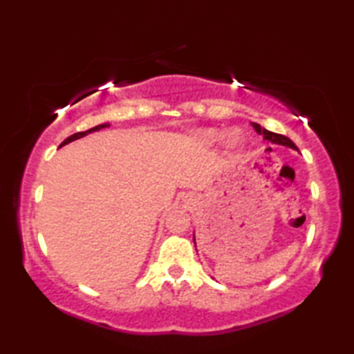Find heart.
Returning <instances> with one entry per match:
<instances>
[{"label": "heart", "instance_id": "1", "mask_svg": "<svg viewBox=\"0 0 354 354\" xmlns=\"http://www.w3.org/2000/svg\"><path fill=\"white\" fill-rule=\"evenodd\" d=\"M199 138L207 142V145H214V142L221 141L223 137H225V132L221 131V129H202L199 131ZM227 146L230 149H234L237 146H240V142H242V133H240V131L237 129H232L227 133Z\"/></svg>", "mask_w": 354, "mask_h": 354}]
</instances>
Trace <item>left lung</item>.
Masks as SVG:
<instances>
[{
	"mask_svg": "<svg viewBox=\"0 0 354 354\" xmlns=\"http://www.w3.org/2000/svg\"><path fill=\"white\" fill-rule=\"evenodd\" d=\"M252 126H254L255 131H257L260 135H263V138H265L266 141H270L272 145H280V146H286V147H290L293 150H297V146L293 145V141L288 137H284V135L270 132L268 129H263V127L257 123H252ZM193 240H194V234H193ZM194 245H196V243H194Z\"/></svg>",
	"mask_w": 354,
	"mask_h": 354,
	"instance_id": "1",
	"label": "left lung"
}]
</instances>
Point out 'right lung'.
Listing matches in <instances>:
<instances>
[{"mask_svg": "<svg viewBox=\"0 0 354 354\" xmlns=\"http://www.w3.org/2000/svg\"><path fill=\"white\" fill-rule=\"evenodd\" d=\"M109 126V123H102V124H99V126H94V127H91V129H88V131H85V132H77V133H73L71 137H68L66 140H64L62 141V145H61V147L62 146H65V145H68V142H71V141H74V140H79V138H82V137H85V135H88V133H91V132H97V131H100V129H103V127H108Z\"/></svg>", "mask_w": 354, "mask_h": 354, "instance_id": "1", "label": "right lung"}]
</instances>
